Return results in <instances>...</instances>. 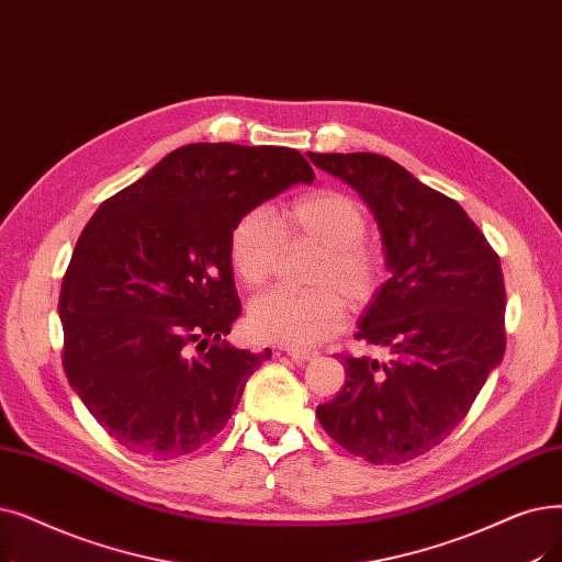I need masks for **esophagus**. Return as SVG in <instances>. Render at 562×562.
<instances>
[{
  "label": "esophagus",
  "mask_w": 562,
  "mask_h": 562,
  "mask_svg": "<svg viewBox=\"0 0 562 562\" xmlns=\"http://www.w3.org/2000/svg\"><path fill=\"white\" fill-rule=\"evenodd\" d=\"M286 353L291 356V360L294 362H299V364H303V362H310V360H314L316 356V351H310V349H286Z\"/></svg>",
  "instance_id": "1"
}]
</instances>
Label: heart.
Returning <instances> with one entry per match:
<instances>
[{"label":"heart","mask_w":562,"mask_h":562,"mask_svg":"<svg viewBox=\"0 0 562 562\" xmlns=\"http://www.w3.org/2000/svg\"><path fill=\"white\" fill-rule=\"evenodd\" d=\"M364 234L368 215L353 198L337 190L310 192L291 202L280 217L268 206L243 213L229 234V261L248 289L263 286L278 273L284 240L322 248L310 273V284L316 289L299 294L273 289L250 303L252 335L303 349L339 333L347 307L338 294L351 305H364L383 276V257Z\"/></svg>","instance_id":"1"}]
</instances>
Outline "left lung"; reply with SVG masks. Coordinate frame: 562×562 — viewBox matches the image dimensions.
I'll return each mask as SVG.
<instances>
[{"instance_id": "1", "label": "left lung", "mask_w": 562, "mask_h": 562, "mask_svg": "<svg viewBox=\"0 0 562 562\" xmlns=\"http://www.w3.org/2000/svg\"><path fill=\"white\" fill-rule=\"evenodd\" d=\"M349 183L381 232L390 278L356 339L387 362L341 356L347 383L316 406L326 434L370 463H404L467 418L505 353L501 259L454 200L379 154H307Z\"/></svg>"}]
</instances>
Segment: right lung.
<instances>
[{
	"instance_id": "obj_1",
	"label": "right lung",
	"mask_w": 562,
	"mask_h": 562,
	"mask_svg": "<svg viewBox=\"0 0 562 562\" xmlns=\"http://www.w3.org/2000/svg\"><path fill=\"white\" fill-rule=\"evenodd\" d=\"M312 181L296 149L200 142L93 213L59 294L64 370L116 443L175 459L223 431L271 358L223 339L240 314L229 234L246 211Z\"/></svg>"
}]
</instances>
